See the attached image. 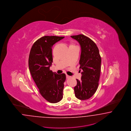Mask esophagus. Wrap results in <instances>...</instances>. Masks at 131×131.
Returning <instances> with one entry per match:
<instances>
[{"label":"esophagus","mask_w":131,"mask_h":131,"mask_svg":"<svg viewBox=\"0 0 131 131\" xmlns=\"http://www.w3.org/2000/svg\"><path fill=\"white\" fill-rule=\"evenodd\" d=\"M67 79H69V78H71V77L70 76H68V75H67Z\"/></svg>","instance_id":"34e87169"}]
</instances>
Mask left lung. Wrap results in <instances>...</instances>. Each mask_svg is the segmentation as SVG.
I'll return each instance as SVG.
<instances>
[{
	"label": "left lung",
	"instance_id": "8db88e82",
	"mask_svg": "<svg viewBox=\"0 0 131 131\" xmlns=\"http://www.w3.org/2000/svg\"><path fill=\"white\" fill-rule=\"evenodd\" d=\"M71 37L80 44L81 52L80 68L83 70L81 80H77L75 94L80 100H87L97 90L101 73V57L97 45L91 39L83 34L71 36Z\"/></svg>",
	"mask_w": 131,
	"mask_h": 131
}]
</instances>
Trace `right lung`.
Listing matches in <instances>:
<instances>
[{
	"instance_id": "add662e5",
	"label": "right lung",
	"mask_w": 131,
	"mask_h": 131,
	"mask_svg": "<svg viewBox=\"0 0 131 131\" xmlns=\"http://www.w3.org/2000/svg\"><path fill=\"white\" fill-rule=\"evenodd\" d=\"M64 37L45 36L35 41L30 51V72L42 97L51 103L63 98L66 74H57L50 70L53 62L52 47Z\"/></svg>"
}]
</instances>
